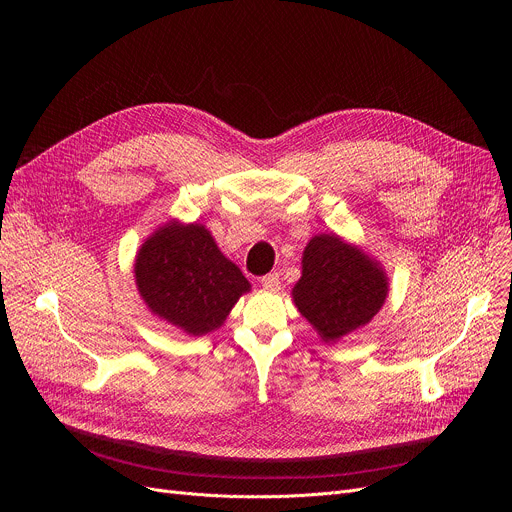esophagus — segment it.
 I'll return each mask as SVG.
<instances>
[{
	"instance_id": "1",
	"label": "esophagus",
	"mask_w": 512,
	"mask_h": 512,
	"mask_svg": "<svg viewBox=\"0 0 512 512\" xmlns=\"http://www.w3.org/2000/svg\"><path fill=\"white\" fill-rule=\"evenodd\" d=\"M261 287L267 291H277L279 289V273H267L261 277Z\"/></svg>"
}]
</instances>
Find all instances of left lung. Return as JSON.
Segmentation results:
<instances>
[{
	"label": "left lung",
	"instance_id": "8db88e82",
	"mask_svg": "<svg viewBox=\"0 0 512 512\" xmlns=\"http://www.w3.org/2000/svg\"><path fill=\"white\" fill-rule=\"evenodd\" d=\"M387 296L389 277L383 265L336 233L308 241L302 277L291 287L300 314L324 342L332 344L367 326Z\"/></svg>",
	"mask_w": 512,
	"mask_h": 512
}]
</instances>
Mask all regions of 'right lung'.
<instances>
[{
    "mask_svg": "<svg viewBox=\"0 0 512 512\" xmlns=\"http://www.w3.org/2000/svg\"><path fill=\"white\" fill-rule=\"evenodd\" d=\"M139 298L162 322L188 336L221 328L251 283L210 231L178 218L160 225L135 255Z\"/></svg>",
    "mask_w": 512,
    "mask_h": 512,
    "instance_id": "right-lung-1",
    "label": "right lung"
}]
</instances>
